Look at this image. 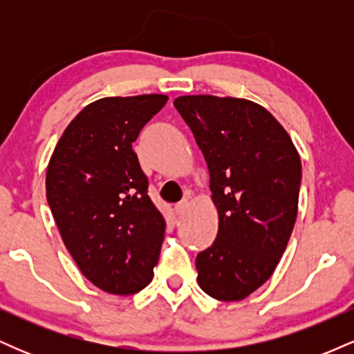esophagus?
Here are the masks:
<instances>
[{
	"mask_svg": "<svg viewBox=\"0 0 354 354\" xmlns=\"http://www.w3.org/2000/svg\"><path fill=\"white\" fill-rule=\"evenodd\" d=\"M186 208H188V203L186 201H181V203H178L176 206H174V213L176 214H183L186 211Z\"/></svg>",
	"mask_w": 354,
	"mask_h": 354,
	"instance_id": "1",
	"label": "esophagus"
}]
</instances>
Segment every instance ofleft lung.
I'll return each instance as SVG.
<instances>
[{"label":"left lung","instance_id":"1","mask_svg":"<svg viewBox=\"0 0 354 354\" xmlns=\"http://www.w3.org/2000/svg\"><path fill=\"white\" fill-rule=\"evenodd\" d=\"M174 108L209 169L218 234L196 256L211 298L239 301L278 266L298 214L301 160L286 129L261 104L211 95L180 96Z\"/></svg>","mask_w":354,"mask_h":354}]
</instances>
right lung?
Segmentation results:
<instances>
[{
	"label": "right lung",
	"mask_w": 354,
	"mask_h": 354,
	"mask_svg": "<svg viewBox=\"0 0 354 354\" xmlns=\"http://www.w3.org/2000/svg\"><path fill=\"white\" fill-rule=\"evenodd\" d=\"M168 96H111L84 106L61 135L46 169L48 205L64 246L100 290L148 286L166 223L148 196L133 143Z\"/></svg>",
	"instance_id": "obj_1"
}]
</instances>
